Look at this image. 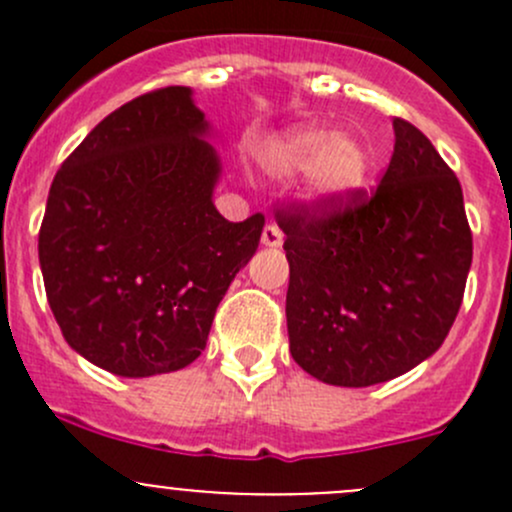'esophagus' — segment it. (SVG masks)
<instances>
[{"instance_id":"obj_1","label":"esophagus","mask_w":512,"mask_h":512,"mask_svg":"<svg viewBox=\"0 0 512 512\" xmlns=\"http://www.w3.org/2000/svg\"><path fill=\"white\" fill-rule=\"evenodd\" d=\"M282 242H285V235H282L280 227L265 225V230H262V245H265V247H282Z\"/></svg>"}]
</instances>
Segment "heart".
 <instances>
[{
  "mask_svg": "<svg viewBox=\"0 0 512 512\" xmlns=\"http://www.w3.org/2000/svg\"><path fill=\"white\" fill-rule=\"evenodd\" d=\"M257 160L270 178L292 180L302 173L304 200L322 210L347 205L371 175V153L361 138L314 123L270 138Z\"/></svg>",
  "mask_w": 512,
  "mask_h": 512,
  "instance_id": "b5f03b06",
  "label": "heart"
}]
</instances>
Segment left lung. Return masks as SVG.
Wrapping results in <instances>:
<instances>
[{
  "mask_svg": "<svg viewBox=\"0 0 512 512\" xmlns=\"http://www.w3.org/2000/svg\"><path fill=\"white\" fill-rule=\"evenodd\" d=\"M376 193L344 208L277 210L287 235L294 361L332 386H374L436 354L473 260L463 190L433 143L394 118Z\"/></svg>",
  "mask_w": 512,
  "mask_h": 512,
  "instance_id": "left-lung-1",
  "label": "left lung"
}]
</instances>
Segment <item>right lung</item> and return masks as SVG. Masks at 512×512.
Masks as SVG:
<instances>
[{
  "label": "right lung",
  "mask_w": 512,
  "mask_h": 512,
  "mask_svg": "<svg viewBox=\"0 0 512 512\" xmlns=\"http://www.w3.org/2000/svg\"><path fill=\"white\" fill-rule=\"evenodd\" d=\"M193 89L151 91L64 160L39 230L46 297L69 347L126 379L193 364L260 245V213L213 203L223 165Z\"/></svg>",
  "instance_id": "add662e5"
}]
</instances>
